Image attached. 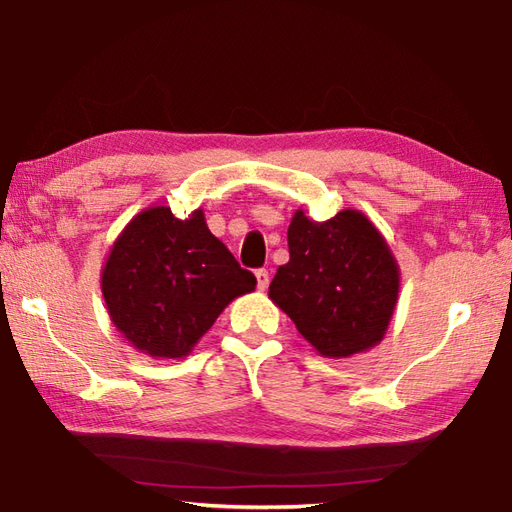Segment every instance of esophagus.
<instances>
[{
    "instance_id": "obj_1",
    "label": "esophagus",
    "mask_w": 512,
    "mask_h": 512,
    "mask_svg": "<svg viewBox=\"0 0 512 512\" xmlns=\"http://www.w3.org/2000/svg\"><path fill=\"white\" fill-rule=\"evenodd\" d=\"M255 277H257V288H259V290H266V288H268V284H270V275H268V270H266V268H259L257 273H255Z\"/></svg>"
}]
</instances>
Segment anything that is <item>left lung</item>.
<instances>
[{
  "mask_svg": "<svg viewBox=\"0 0 512 512\" xmlns=\"http://www.w3.org/2000/svg\"><path fill=\"white\" fill-rule=\"evenodd\" d=\"M290 262L277 268L268 297L299 334L328 358H347L383 341L396 310L400 270L378 228L345 209L314 222L301 209L288 226Z\"/></svg>",
  "mask_w": 512,
  "mask_h": 512,
  "instance_id": "obj_1",
  "label": "left lung"
}]
</instances>
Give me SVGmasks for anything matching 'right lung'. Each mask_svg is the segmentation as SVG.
Listing matches in <instances>:
<instances>
[{
	"instance_id": "right-lung-1",
	"label": "right lung",
	"mask_w": 512,
	"mask_h": 512,
	"mask_svg": "<svg viewBox=\"0 0 512 512\" xmlns=\"http://www.w3.org/2000/svg\"><path fill=\"white\" fill-rule=\"evenodd\" d=\"M255 286L202 209L178 220L169 206H151L125 226L101 275L116 330L154 358L187 356L228 303Z\"/></svg>"
}]
</instances>
